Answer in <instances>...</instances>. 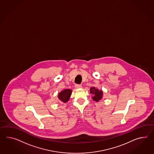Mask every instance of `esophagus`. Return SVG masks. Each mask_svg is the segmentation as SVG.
Masks as SVG:
<instances>
[{
	"mask_svg": "<svg viewBox=\"0 0 154 154\" xmlns=\"http://www.w3.org/2000/svg\"><path fill=\"white\" fill-rule=\"evenodd\" d=\"M75 87L76 88H80L82 87V86L81 85H75Z\"/></svg>",
	"mask_w": 154,
	"mask_h": 154,
	"instance_id": "esophagus-1",
	"label": "esophagus"
}]
</instances>
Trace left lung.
<instances>
[{
  "label": "left lung",
  "mask_w": 154,
  "mask_h": 154,
  "mask_svg": "<svg viewBox=\"0 0 154 154\" xmlns=\"http://www.w3.org/2000/svg\"><path fill=\"white\" fill-rule=\"evenodd\" d=\"M90 93L93 95V100L94 101L98 102L100 101L103 96V92L102 91L99 90L97 88H96L95 87H91Z\"/></svg>",
  "instance_id": "8db88e82"
}]
</instances>
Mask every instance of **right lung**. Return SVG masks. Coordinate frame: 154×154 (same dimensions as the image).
<instances>
[{"mask_svg": "<svg viewBox=\"0 0 154 154\" xmlns=\"http://www.w3.org/2000/svg\"><path fill=\"white\" fill-rule=\"evenodd\" d=\"M72 94V90L69 89H66L64 90L61 91L58 94V97L60 101L66 103L69 100Z\"/></svg>", "mask_w": 154, "mask_h": 154, "instance_id": "right-lung-1", "label": "right lung"}]
</instances>
